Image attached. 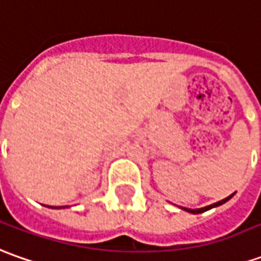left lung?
Returning a JSON list of instances; mask_svg holds the SVG:
<instances>
[{
  "mask_svg": "<svg viewBox=\"0 0 261 261\" xmlns=\"http://www.w3.org/2000/svg\"><path fill=\"white\" fill-rule=\"evenodd\" d=\"M234 196V193L231 194V196H228V197H226L224 200H220V201H217V203H214V204H210V205H207V207H203V208H186V207H181L182 210H186V212H189V213H193V214H198V213H204L207 212V210H210V208H213V207H217V205H221V204H224L226 201H228L230 198L233 197Z\"/></svg>",
  "mask_w": 261,
  "mask_h": 261,
  "instance_id": "left-lung-1",
  "label": "left lung"
}]
</instances>
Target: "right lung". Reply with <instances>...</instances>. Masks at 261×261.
Returning a JSON list of instances; mask_svg holds the SVG:
<instances>
[{
	"label": "right lung",
	"mask_w": 261,
	"mask_h": 261,
	"mask_svg": "<svg viewBox=\"0 0 261 261\" xmlns=\"http://www.w3.org/2000/svg\"><path fill=\"white\" fill-rule=\"evenodd\" d=\"M53 208H54V207H53Z\"/></svg>",
	"instance_id": "obj_1"
}]
</instances>
